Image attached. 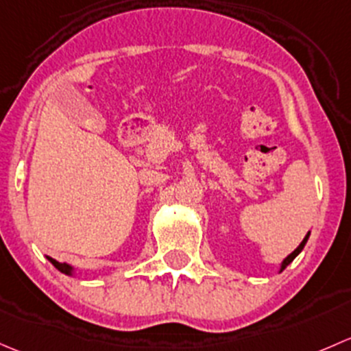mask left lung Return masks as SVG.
<instances>
[{
  "label": "left lung",
  "instance_id": "1",
  "mask_svg": "<svg viewBox=\"0 0 351 351\" xmlns=\"http://www.w3.org/2000/svg\"><path fill=\"white\" fill-rule=\"evenodd\" d=\"M308 238H309V231H308V234H306V237H304V240H302V241H301V245H299V247H298V248H295V250H294V252H292V254H291V255H287V256H285V258L282 260V263H280V267H279V272H282V270L285 269V267H287V265H289V263H291V262H292V260H294V258H295V256H298L299 254H301V252H302V248H304V245H306V243H308Z\"/></svg>",
  "mask_w": 351,
  "mask_h": 351
}]
</instances>
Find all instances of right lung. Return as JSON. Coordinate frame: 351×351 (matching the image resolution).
I'll return each mask as SVG.
<instances>
[{
	"label": "right lung",
	"mask_w": 351,
	"mask_h": 351,
	"mask_svg": "<svg viewBox=\"0 0 351 351\" xmlns=\"http://www.w3.org/2000/svg\"><path fill=\"white\" fill-rule=\"evenodd\" d=\"M47 258L50 260V263H52V265L56 267V269L59 270V272L66 274V276H69V277H74V276H75V269H74V267L67 265V263H60V262H57V260L50 258V256H47Z\"/></svg>",
	"instance_id": "obj_1"
}]
</instances>
